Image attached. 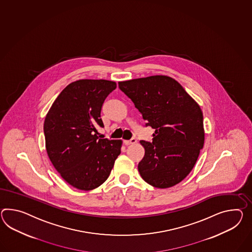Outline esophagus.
<instances>
[{
	"mask_svg": "<svg viewBox=\"0 0 252 252\" xmlns=\"http://www.w3.org/2000/svg\"><path fill=\"white\" fill-rule=\"evenodd\" d=\"M124 143H125L126 146H128V145H133V144H135V143H136V139H135V138H131L130 140H125Z\"/></svg>",
	"mask_w": 252,
	"mask_h": 252,
	"instance_id": "obj_1",
	"label": "esophagus"
}]
</instances>
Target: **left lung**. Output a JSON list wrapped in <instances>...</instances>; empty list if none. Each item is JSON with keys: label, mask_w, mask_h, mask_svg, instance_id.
Listing matches in <instances>:
<instances>
[{"label": "left lung", "mask_w": 252, "mask_h": 252, "mask_svg": "<svg viewBox=\"0 0 252 252\" xmlns=\"http://www.w3.org/2000/svg\"><path fill=\"white\" fill-rule=\"evenodd\" d=\"M118 86L141 113L146 126L155 129L153 141H140L145 148L138 163L142 178L158 189L178 184L193 169L204 146L199 104L167 75L122 81Z\"/></svg>", "instance_id": "obj_1"}]
</instances>
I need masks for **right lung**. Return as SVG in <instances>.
Returning <instances> with one entry per match:
<instances>
[{"instance_id":"1","label":"right lung","mask_w":252,"mask_h":252,"mask_svg":"<svg viewBox=\"0 0 252 252\" xmlns=\"http://www.w3.org/2000/svg\"><path fill=\"white\" fill-rule=\"evenodd\" d=\"M117 88L114 81L81 79L69 84L52 104L43 124L45 148L52 164L68 184L92 190L110 175L122 140L99 138L104 126V99Z\"/></svg>"}]
</instances>
